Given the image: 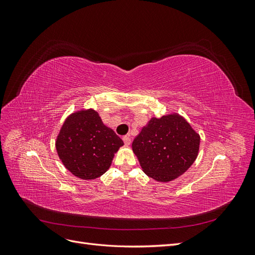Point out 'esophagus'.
Segmentation results:
<instances>
[{
    "mask_svg": "<svg viewBox=\"0 0 255 255\" xmlns=\"http://www.w3.org/2000/svg\"><path fill=\"white\" fill-rule=\"evenodd\" d=\"M123 141H125V143L127 145H129L130 142H132V139H130V136L129 135H126L125 137H123Z\"/></svg>",
    "mask_w": 255,
    "mask_h": 255,
    "instance_id": "esophagus-1",
    "label": "esophagus"
}]
</instances>
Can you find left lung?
<instances>
[{
  "label": "left lung",
  "instance_id": "8db88e82",
  "mask_svg": "<svg viewBox=\"0 0 255 255\" xmlns=\"http://www.w3.org/2000/svg\"><path fill=\"white\" fill-rule=\"evenodd\" d=\"M200 136L184 117H153L132 143L142 171L158 182H170L194 164Z\"/></svg>",
  "mask_w": 255,
  "mask_h": 255
}]
</instances>
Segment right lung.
Here are the masks:
<instances>
[{
    "label": "right lung",
    "instance_id": "1",
    "mask_svg": "<svg viewBox=\"0 0 255 255\" xmlns=\"http://www.w3.org/2000/svg\"><path fill=\"white\" fill-rule=\"evenodd\" d=\"M123 141L92 109L68 116L55 146L61 163L76 177L94 180L107 171Z\"/></svg>",
    "mask_w": 255,
    "mask_h": 255
}]
</instances>
